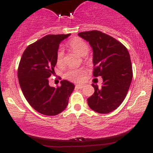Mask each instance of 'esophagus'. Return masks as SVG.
Here are the masks:
<instances>
[{"label":"esophagus","instance_id":"1","mask_svg":"<svg viewBox=\"0 0 153 153\" xmlns=\"http://www.w3.org/2000/svg\"><path fill=\"white\" fill-rule=\"evenodd\" d=\"M84 85H82V84H78V85H75V88H79V89H82Z\"/></svg>","mask_w":153,"mask_h":153}]
</instances>
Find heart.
I'll return each mask as SVG.
<instances>
[{"mask_svg": "<svg viewBox=\"0 0 153 153\" xmlns=\"http://www.w3.org/2000/svg\"><path fill=\"white\" fill-rule=\"evenodd\" d=\"M68 45L72 51L81 57L86 55L88 52V46L87 43L80 37H74L72 39ZM63 58H64V52L62 49H59L57 52V57H56L57 65H62ZM84 73H85V71L83 69L70 70L65 73V77L71 81L80 82L82 80Z\"/></svg>", "mask_w": 153, "mask_h": 153, "instance_id": "1", "label": "heart"}]
</instances>
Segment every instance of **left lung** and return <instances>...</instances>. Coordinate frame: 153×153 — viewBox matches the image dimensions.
Returning a JSON list of instances; mask_svg holds the SVG:
<instances>
[{
  "instance_id": "8db88e82",
  "label": "left lung",
  "mask_w": 153,
  "mask_h": 153,
  "mask_svg": "<svg viewBox=\"0 0 153 153\" xmlns=\"http://www.w3.org/2000/svg\"><path fill=\"white\" fill-rule=\"evenodd\" d=\"M78 36L92 47L94 76L103 78L99 88L96 84H92L95 91L88 99V104L97 113H110L123 102L132 80L129 52L116 39L101 31H84Z\"/></svg>"
}]
</instances>
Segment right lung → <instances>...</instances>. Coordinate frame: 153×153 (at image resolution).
<instances>
[{
  "instance_id": "1",
  "label": "right lung",
  "mask_w": 153,
  "mask_h": 153,
  "mask_svg": "<svg viewBox=\"0 0 153 153\" xmlns=\"http://www.w3.org/2000/svg\"><path fill=\"white\" fill-rule=\"evenodd\" d=\"M68 34H50L29 45L23 53L18 68L19 85L24 97L34 109L47 116H54L65 109L75 85L66 80L59 87L49 85L54 74L59 44Z\"/></svg>"
}]
</instances>
